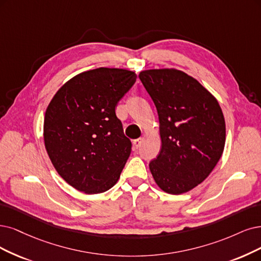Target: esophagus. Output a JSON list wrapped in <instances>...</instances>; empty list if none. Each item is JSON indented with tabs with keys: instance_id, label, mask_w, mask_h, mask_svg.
Listing matches in <instances>:
<instances>
[{
	"instance_id": "34e87169",
	"label": "esophagus",
	"mask_w": 261,
	"mask_h": 261,
	"mask_svg": "<svg viewBox=\"0 0 261 261\" xmlns=\"http://www.w3.org/2000/svg\"><path fill=\"white\" fill-rule=\"evenodd\" d=\"M143 141H144V139H143V138H140V139L134 140V141H133V146H134V148H139V147L142 145Z\"/></svg>"
}]
</instances>
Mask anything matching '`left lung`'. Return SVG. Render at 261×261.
I'll list each match as a JSON object with an SVG mask.
<instances>
[{"instance_id": "left-lung-1", "label": "left lung", "mask_w": 261, "mask_h": 261, "mask_svg": "<svg viewBox=\"0 0 261 261\" xmlns=\"http://www.w3.org/2000/svg\"><path fill=\"white\" fill-rule=\"evenodd\" d=\"M139 77L159 117L162 145L149 163L152 177L168 194H184L201 184L223 155L224 114L214 96L184 72L147 70Z\"/></svg>"}]
</instances>
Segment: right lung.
<instances>
[{
  "label": "right lung",
  "instance_id": "right-lung-1",
  "mask_svg": "<svg viewBox=\"0 0 261 261\" xmlns=\"http://www.w3.org/2000/svg\"><path fill=\"white\" fill-rule=\"evenodd\" d=\"M136 81L132 71L99 67L66 82L48 105L45 147L75 189L101 194L117 182L132 145L115 108Z\"/></svg>",
  "mask_w": 261,
  "mask_h": 261
}]
</instances>
